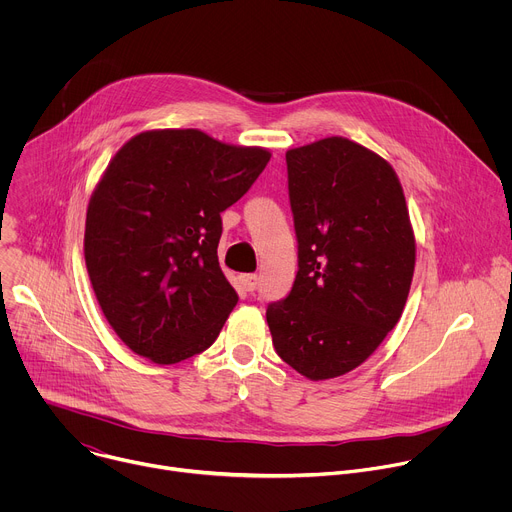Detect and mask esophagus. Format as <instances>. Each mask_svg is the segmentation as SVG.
I'll list each match as a JSON object with an SVG mask.
<instances>
[{"label":"esophagus","mask_w":512,"mask_h":512,"mask_svg":"<svg viewBox=\"0 0 512 512\" xmlns=\"http://www.w3.org/2000/svg\"><path fill=\"white\" fill-rule=\"evenodd\" d=\"M241 285L245 291H255L259 285V277L257 275H241Z\"/></svg>","instance_id":"esophagus-1"}]
</instances>
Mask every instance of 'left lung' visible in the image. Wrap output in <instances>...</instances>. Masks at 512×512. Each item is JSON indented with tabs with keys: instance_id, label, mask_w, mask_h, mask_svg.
<instances>
[{
	"instance_id": "8db88e82",
	"label": "left lung",
	"mask_w": 512,
	"mask_h": 512,
	"mask_svg": "<svg viewBox=\"0 0 512 512\" xmlns=\"http://www.w3.org/2000/svg\"><path fill=\"white\" fill-rule=\"evenodd\" d=\"M298 237L289 296L269 304L277 354L310 381L354 371L397 326L415 235L393 166L346 137L285 152Z\"/></svg>"
}]
</instances>
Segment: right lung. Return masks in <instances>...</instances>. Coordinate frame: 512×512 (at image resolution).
<instances>
[{
	"mask_svg": "<svg viewBox=\"0 0 512 512\" xmlns=\"http://www.w3.org/2000/svg\"><path fill=\"white\" fill-rule=\"evenodd\" d=\"M269 158L200 129L141 131L113 156L89 200L85 263L107 322L135 354L176 364L216 340L239 302L218 265L221 212Z\"/></svg>",
	"mask_w": 512,
	"mask_h": 512,
	"instance_id": "right-lung-1",
	"label": "right lung"
}]
</instances>
